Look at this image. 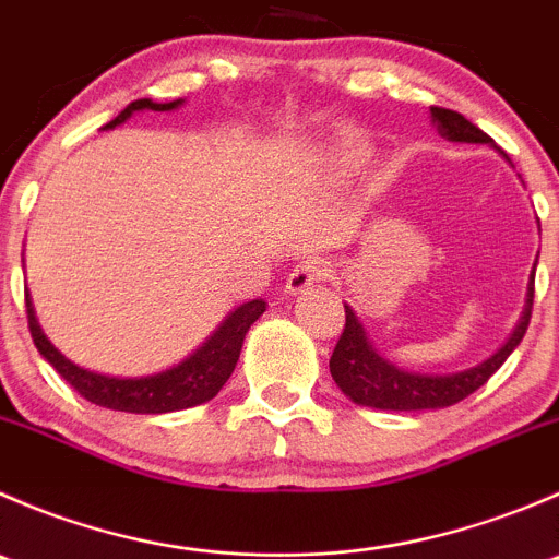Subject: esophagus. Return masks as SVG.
Here are the masks:
<instances>
[{
	"label": "esophagus",
	"mask_w": 559,
	"mask_h": 559,
	"mask_svg": "<svg viewBox=\"0 0 559 559\" xmlns=\"http://www.w3.org/2000/svg\"><path fill=\"white\" fill-rule=\"evenodd\" d=\"M326 262L319 257H308L302 259V262H297L295 267H292V273L286 275V292L289 295H300V292L311 289L313 284H321V281L326 278Z\"/></svg>",
	"instance_id": "obj_1"
}]
</instances>
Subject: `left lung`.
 <instances>
[{
    "mask_svg": "<svg viewBox=\"0 0 559 559\" xmlns=\"http://www.w3.org/2000/svg\"><path fill=\"white\" fill-rule=\"evenodd\" d=\"M432 121L438 123L441 134L452 143H492L487 132L460 116L456 110L447 107H430ZM533 297H535V267L527 284V302H524V313L516 324L514 335L506 341L503 348L484 359L481 365L471 370H460V373L449 376H427V373H411V370L397 368L389 359L381 357L370 343L368 332L359 324V319L348 306L346 308V324H343L341 337L335 343V352L330 357V373L335 384L346 397L354 403L370 405V408L381 411H432L447 408V405L460 403L467 394L476 392L489 381V376L509 359V354L520 346V341L527 332L530 313H533Z\"/></svg>",
    "mask_w": 559,
    "mask_h": 559,
    "instance_id": "1",
    "label": "left lung"
}]
</instances>
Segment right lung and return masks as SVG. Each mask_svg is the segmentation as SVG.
<instances>
[{"label": "right lung", "mask_w": 559, "mask_h": 559, "mask_svg": "<svg viewBox=\"0 0 559 559\" xmlns=\"http://www.w3.org/2000/svg\"><path fill=\"white\" fill-rule=\"evenodd\" d=\"M183 99H173V103H151V99H134L132 105L123 107L105 129H116L118 123L127 121L132 112L138 110H175ZM264 300L243 302L235 308L227 319L222 321L216 332L197 348L191 357L178 362L170 370L162 373L143 376V379H116V376L94 373V370L78 368L75 362L64 357L53 343L45 337L39 330L35 308H32L29 295H26V319H29L32 341H35L37 352L48 359L56 368V373L75 389L81 397L88 403L103 405L110 411H127V414H170V411H183L191 405L207 403L218 394V389L227 384L233 376L235 365H238L240 348H243V337L248 326L264 313Z\"/></svg>", "instance_id": "add662e5"}]
</instances>
